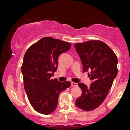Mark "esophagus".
Instances as JSON below:
<instances>
[{"instance_id":"1","label":"esophagus","mask_w":130,"mask_h":130,"mask_svg":"<svg viewBox=\"0 0 130 130\" xmlns=\"http://www.w3.org/2000/svg\"><path fill=\"white\" fill-rule=\"evenodd\" d=\"M71 86H73V87H76V86H77V83H71Z\"/></svg>"}]
</instances>
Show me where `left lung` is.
<instances>
[{
	"label": "left lung",
	"instance_id": "1",
	"mask_svg": "<svg viewBox=\"0 0 130 130\" xmlns=\"http://www.w3.org/2000/svg\"><path fill=\"white\" fill-rule=\"evenodd\" d=\"M83 65V72H90L92 80L89 87L79 83L82 95L76 100L80 109L90 111L97 108L103 102L114 79L117 76L118 60L116 55L105 43L91 40L74 44Z\"/></svg>",
	"mask_w": 130,
	"mask_h": 130
}]
</instances>
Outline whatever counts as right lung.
<instances>
[{"label": "right lung", "instance_id": "add662e5", "mask_svg": "<svg viewBox=\"0 0 130 130\" xmlns=\"http://www.w3.org/2000/svg\"><path fill=\"white\" fill-rule=\"evenodd\" d=\"M71 44L47 37L27 49L21 67L24 89L33 108L42 114L56 109L60 93L71 86L69 81L51 79L58 68V57Z\"/></svg>", "mask_w": 130, "mask_h": 130}]
</instances>
